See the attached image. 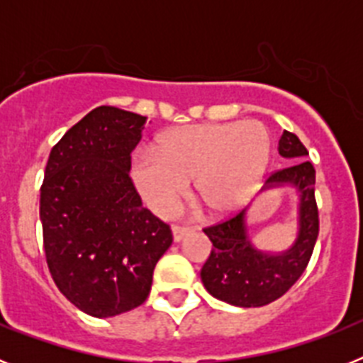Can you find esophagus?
I'll list each match as a JSON object with an SVG mask.
<instances>
[{
  "mask_svg": "<svg viewBox=\"0 0 363 363\" xmlns=\"http://www.w3.org/2000/svg\"><path fill=\"white\" fill-rule=\"evenodd\" d=\"M189 233H191L189 227H172V240H174L176 243H179Z\"/></svg>",
  "mask_w": 363,
  "mask_h": 363,
  "instance_id": "34e87169",
  "label": "esophagus"
}]
</instances>
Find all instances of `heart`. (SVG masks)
Returning a JSON list of instances; mask_svg holds the SVG:
<instances>
[{
  "instance_id": "heart-1",
  "label": "heart",
  "mask_w": 363,
  "mask_h": 363,
  "mask_svg": "<svg viewBox=\"0 0 363 363\" xmlns=\"http://www.w3.org/2000/svg\"><path fill=\"white\" fill-rule=\"evenodd\" d=\"M271 160V134L259 121L189 125L163 134L156 150H140L133 179L160 216L176 209L194 179V200L211 216L221 218L258 194Z\"/></svg>"
}]
</instances>
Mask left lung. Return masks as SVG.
<instances>
[{
    "label": "left lung",
    "mask_w": 363,
    "mask_h": 363,
    "mask_svg": "<svg viewBox=\"0 0 363 363\" xmlns=\"http://www.w3.org/2000/svg\"><path fill=\"white\" fill-rule=\"evenodd\" d=\"M278 152L289 165L271 174L262 192L293 189L296 194V238L284 251H264L252 242L249 207L230 220L207 227L213 243L201 267V281L211 296L236 307H262L284 296L306 271L318 238V209L314 200L313 163L303 160L307 149L298 136L284 130Z\"/></svg>",
    "instance_id": "left-lung-1"
}]
</instances>
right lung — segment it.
<instances>
[{
    "mask_svg": "<svg viewBox=\"0 0 363 363\" xmlns=\"http://www.w3.org/2000/svg\"><path fill=\"white\" fill-rule=\"evenodd\" d=\"M145 123L134 112L94 108L63 134L45 167L47 265L63 296L94 318L142 306L172 243L169 225L143 209L129 176Z\"/></svg>",
    "mask_w": 363,
    "mask_h": 363,
    "instance_id": "add662e5",
    "label": "right lung"
}]
</instances>
